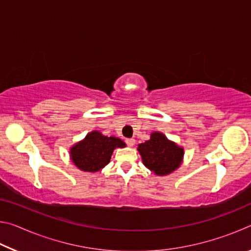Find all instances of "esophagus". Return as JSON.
Listing matches in <instances>:
<instances>
[{
  "instance_id": "34e87169",
  "label": "esophagus",
  "mask_w": 251,
  "mask_h": 251,
  "mask_svg": "<svg viewBox=\"0 0 251 251\" xmlns=\"http://www.w3.org/2000/svg\"><path fill=\"white\" fill-rule=\"evenodd\" d=\"M125 143H126L127 145H128L129 147H131V146H134L135 139H134V138H126V139H125Z\"/></svg>"
}]
</instances>
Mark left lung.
<instances>
[{
    "label": "left lung",
    "mask_w": 251,
    "mask_h": 251,
    "mask_svg": "<svg viewBox=\"0 0 251 251\" xmlns=\"http://www.w3.org/2000/svg\"><path fill=\"white\" fill-rule=\"evenodd\" d=\"M143 164L159 176L167 175L180 166L184 151L169 142L161 133H152L150 141L138 145Z\"/></svg>",
    "instance_id": "obj_1"
}]
</instances>
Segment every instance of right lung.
<instances>
[{
	"mask_svg": "<svg viewBox=\"0 0 251 251\" xmlns=\"http://www.w3.org/2000/svg\"><path fill=\"white\" fill-rule=\"evenodd\" d=\"M116 147H125V143L114 136L106 137L94 130L87 134L84 141L72 147L71 158L84 172H99L109 163Z\"/></svg>",
	"mask_w": 251,
	"mask_h": 251,
	"instance_id": "1",
	"label": "right lung"
}]
</instances>
